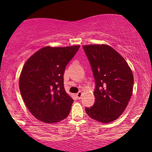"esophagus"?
I'll use <instances>...</instances> for the list:
<instances>
[{"label": "esophagus", "instance_id": "obj_1", "mask_svg": "<svg viewBox=\"0 0 152 152\" xmlns=\"http://www.w3.org/2000/svg\"><path fill=\"white\" fill-rule=\"evenodd\" d=\"M82 93L81 91H80V92H78L77 93L76 96H77V99H80L81 98V97H82Z\"/></svg>", "mask_w": 152, "mask_h": 152}]
</instances>
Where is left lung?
<instances>
[{"mask_svg": "<svg viewBox=\"0 0 152 152\" xmlns=\"http://www.w3.org/2000/svg\"><path fill=\"white\" fill-rule=\"evenodd\" d=\"M95 88V103L86 107L89 117L108 123L121 115L132 95L134 76L123 57L107 45H84Z\"/></svg>", "mask_w": 152, "mask_h": 152, "instance_id": "1", "label": "left lung"}]
</instances>
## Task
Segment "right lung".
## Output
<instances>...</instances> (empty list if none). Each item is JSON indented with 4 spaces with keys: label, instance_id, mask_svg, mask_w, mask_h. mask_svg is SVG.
<instances>
[{
    "label": "right lung",
    "instance_id": "obj_1",
    "mask_svg": "<svg viewBox=\"0 0 152 152\" xmlns=\"http://www.w3.org/2000/svg\"><path fill=\"white\" fill-rule=\"evenodd\" d=\"M80 47L43 48L25 64L20 92L29 111L40 121L54 123L69 114L73 99L64 89V74Z\"/></svg>",
    "mask_w": 152,
    "mask_h": 152
}]
</instances>
